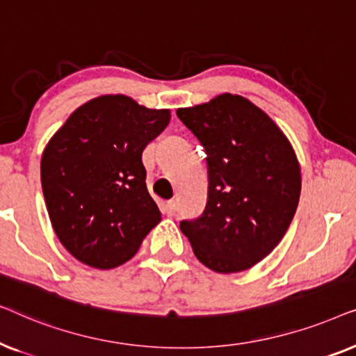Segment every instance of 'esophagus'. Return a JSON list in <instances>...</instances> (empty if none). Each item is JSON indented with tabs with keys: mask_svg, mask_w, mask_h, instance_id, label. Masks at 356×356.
Wrapping results in <instances>:
<instances>
[{
	"mask_svg": "<svg viewBox=\"0 0 356 356\" xmlns=\"http://www.w3.org/2000/svg\"><path fill=\"white\" fill-rule=\"evenodd\" d=\"M175 212H177V201H168L167 204H165V213L167 216H175Z\"/></svg>",
	"mask_w": 356,
	"mask_h": 356,
	"instance_id": "obj_1",
	"label": "esophagus"
}]
</instances>
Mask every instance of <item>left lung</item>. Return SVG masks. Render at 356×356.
Listing matches in <instances>:
<instances>
[{
	"mask_svg": "<svg viewBox=\"0 0 356 356\" xmlns=\"http://www.w3.org/2000/svg\"><path fill=\"white\" fill-rule=\"evenodd\" d=\"M177 115L202 144L209 178L202 216L179 228L211 270L251 269L279 245L298 207L293 145L266 111L236 94L225 92Z\"/></svg>",
	"mask_w": 356,
	"mask_h": 356,
	"instance_id": "8db88e82",
	"label": "left lung"
}]
</instances>
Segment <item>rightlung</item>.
I'll return each mask as SVG.
<instances>
[{
    "label": "right lung",
    "instance_id": "right-lung-1",
    "mask_svg": "<svg viewBox=\"0 0 356 356\" xmlns=\"http://www.w3.org/2000/svg\"><path fill=\"white\" fill-rule=\"evenodd\" d=\"M170 116L128 95H100L48 140L40 163L48 217L82 264L104 270L124 264L162 220L145 186L143 150Z\"/></svg>",
    "mask_w": 356,
    "mask_h": 356
}]
</instances>
